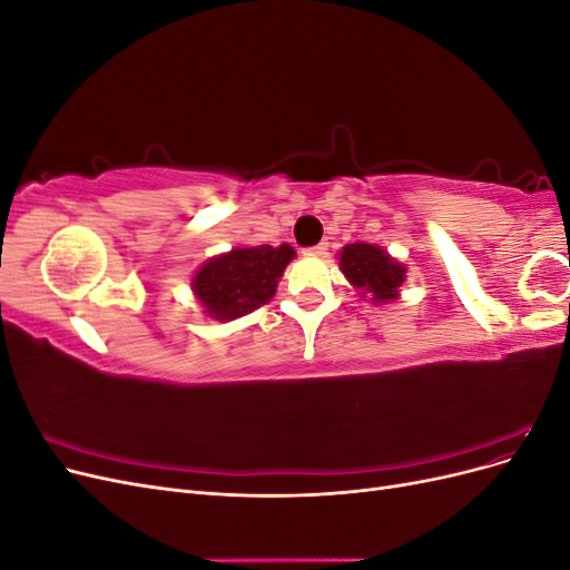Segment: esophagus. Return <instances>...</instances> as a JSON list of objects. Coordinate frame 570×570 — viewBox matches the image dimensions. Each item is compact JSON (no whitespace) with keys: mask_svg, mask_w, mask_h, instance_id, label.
<instances>
[{"mask_svg":"<svg viewBox=\"0 0 570 570\" xmlns=\"http://www.w3.org/2000/svg\"><path fill=\"white\" fill-rule=\"evenodd\" d=\"M325 252H327V243H321L316 247L304 249V254H308V256H325Z\"/></svg>","mask_w":570,"mask_h":570,"instance_id":"1","label":"esophagus"}]
</instances>
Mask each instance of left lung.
<instances>
[{"mask_svg": "<svg viewBox=\"0 0 570 570\" xmlns=\"http://www.w3.org/2000/svg\"><path fill=\"white\" fill-rule=\"evenodd\" d=\"M340 271L344 273L364 302L383 306L396 302L402 295V285L406 281V264L377 245L354 243L344 245L337 252Z\"/></svg>", "mask_w": 570, "mask_h": 570, "instance_id": "obj_1", "label": "left lung"}]
</instances>
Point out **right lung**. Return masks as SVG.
I'll use <instances>...</instances> for the list:
<instances>
[{"mask_svg":"<svg viewBox=\"0 0 570 570\" xmlns=\"http://www.w3.org/2000/svg\"><path fill=\"white\" fill-rule=\"evenodd\" d=\"M297 252L281 247H233L204 262L193 275V295L214 321H235L271 302L283 273Z\"/></svg>","mask_w":570,"mask_h":570,"instance_id":"add662e5","label":"right lung"}]
</instances>
